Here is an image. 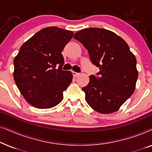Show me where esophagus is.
I'll list each match as a JSON object with an SVG mask.
<instances>
[{"label":"esophagus","instance_id":"obj_1","mask_svg":"<svg viewBox=\"0 0 152 152\" xmlns=\"http://www.w3.org/2000/svg\"><path fill=\"white\" fill-rule=\"evenodd\" d=\"M72 75H73L74 77H75L78 76L79 75H80V73H78V72H74V71H72Z\"/></svg>","mask_w":152,"mask_h":152}]
</instances>
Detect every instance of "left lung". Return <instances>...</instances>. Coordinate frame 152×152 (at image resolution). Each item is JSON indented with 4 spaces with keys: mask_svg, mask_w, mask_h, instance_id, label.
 <instances>
[{
    "mask_svg": "<svg viewBox=\"0 0 152 152\" xmlns=\"http://www.w3.org/2000/svg\"><path fill=\"white\" fill-rule=\"evenodd\" d=\"M74 38L88 51L92 63L99 68L83 87L85 99L93 110L111 113L119 110L134 93L138 76L136 59L121 37L111 31L90 28L78 31Z\"/></svg>",
    "mask_w": 152,
    "mask_h": 152,
    "instance_id": "1",
    "label": "left lung"
}]
</instances>
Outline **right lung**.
Segmentation results:
<instances>
[{"label": "right lung", "mask_w": 152, "mask_h": 152, "mask_svg": "<svg viewBox=\"0 0 152 152\" xmlns=\"http://www.w3.org/2000/svg\"><path fill=\"white\" fill-rule=\"evenodd\" d=\"M73 36L57 27L43 28L20 48L14 59V79L26 100L37 109H50L63 99V92L72 80L62 70V51Z\"/></svg>", "instance_id": "obj_1"}]
</instances>
